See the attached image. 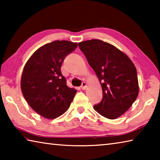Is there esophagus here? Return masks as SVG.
Instances as JSON below:
<instances>
[{"label":"esophagus","mask_w":160,"mask_h":160,"mask_svg":"<svg viewBox=\"0 0 160 160\" xmlns=\"http://www.w3.org/2000/svg\"><path fill=\"white\" fill-rule=\"evenodd\" d=\"M81 88H82V90H86V88H87V84H86L85 82H82V85H81Z\"/></svg>","instance_id":"1"}]
</instances>
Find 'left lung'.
<instances>
[{
  "mask_svg": "<svg viewBox=\"0 0 160 160\" xmlns=\"http://www.w3.org/2000/svg\"><path fill=\"white\" fill-rule=\"evenodd\" d=\"M102 85L103 99L94 110L105 118L116 119L132 106L139 93L135 65L126 53L109 43L99 39L80 42Z\"/></svg>",
  "mask_w": 160,
  "mask_h": 160,
  "instance_id": "left-lung-1",
  "label": "left lung"
}]
</instances>
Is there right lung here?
<instances>
[{"label": "right lung", "instance_id": "obj_1", "mask_svg": "<svg viewBox=\"0 0 160 160\" xmlns=\"http://www.w3.org/2000/svg\"><path fill=\"white\" fill-rule=\"evenodd\" d=\"M78 47L69 41H54L35 51L24 66L22 92L38 114L48 119L61 116L68 109L77 90L66 85L61 68L66 56Z\"/></svg>", "mask_w": 160, "mask_h": 160}]
</instances>
